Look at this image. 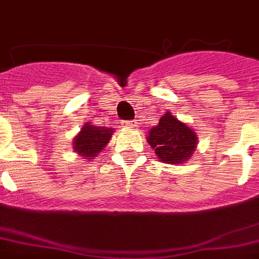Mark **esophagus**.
<instances>
[{
  "instance_id": "obj_1",
  "label": "esophagus",
  "mask_w": 259,
  "mask_h": 259,
  "mask_svg": "<svg viewBox=\"0 0 259 259\" xmlns=\"http://www.w3.org/2000/svg\"><path fill=\"white\" fill-rule=\"evenodd\" d=\"M122 125L125 126V127H136V126H137V122H136V121H126V122H122Z\"/></svg>"
}]
</instances>
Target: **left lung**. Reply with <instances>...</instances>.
Returning a JSON list of instances; mask_svg holds the SVG:
<instances>
[{
  "label": "left lung",
  "instance_id": "obj_1",
  "mask_svg": "<svg viewBox=\"0 0 259 259\" xmlns=\"http://www.w3.org/2000/svg\"><path fill=\"white\" fill-rule=\"evenodd\" d=\"M160 161L179 165L189 161L197 148V134L187 123L166 111L146 136Z\"/></svg>",
  "mask_w": 259,
  "mask_h": 259
}]
</instances>
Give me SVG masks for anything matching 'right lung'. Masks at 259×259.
Listing matches in <instances>:
<instances>
[{
    "instance_id": "right-lung-1",
    "label": "right lung",
    "mask_w": 259,
    "mask_h": 259,
    "mask_svg": "<svg viewBox=\"0 0 259 259\" xmlns=\"http://www.w3.org/2000/svg\"><path fill=\"white\" fill-rule=\"evenodd\" d=\"M113 133V127L95 126L91 122H84L80 132L74 137L72 149L75 153L82 156L84 160L93 161L94 158L107 146Z\"/></svg>"
}]
</instances>
